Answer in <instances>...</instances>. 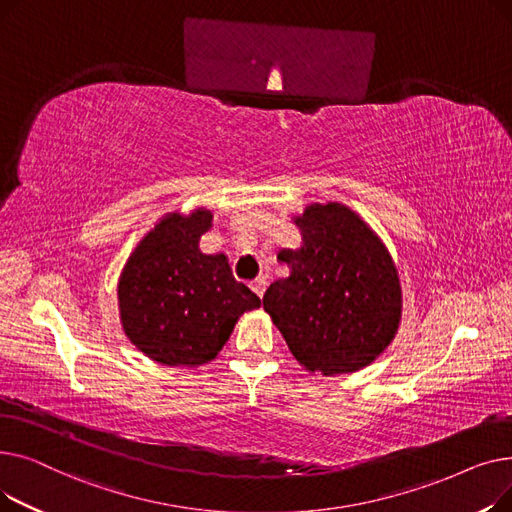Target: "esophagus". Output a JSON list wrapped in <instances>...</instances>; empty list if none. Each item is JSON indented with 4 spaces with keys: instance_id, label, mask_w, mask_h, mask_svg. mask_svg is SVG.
<instances>
[{
    "instance_id": "obj_1",
    "label": "esophagus",
    "mask_w": 512,
    "mask_h": 512,
    "mask_svg": "<svg viewBox=\"0 0 512 512\" xmlns=\"http://www.w3.org/2000/svg\"><path fill=\"white\" fill-rule=\"evenodd\" d=\"M265 288H267V278H265V276H259V278H255V280L251 282V290L257 294V297H263Z\"/></svg>"
}]
</instances>
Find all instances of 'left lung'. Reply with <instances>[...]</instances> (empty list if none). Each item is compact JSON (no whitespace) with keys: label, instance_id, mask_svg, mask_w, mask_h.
Returning <instances> with one entry per match:
<instances>
[{"label":"left lung","instance_id":"1","mask_svg":"<svg viewBox=\"0 0 512 512\" xmlns=\"http://www.w3.org/2000/svg\"><path fill=\"white\" fill-rule=\"evenodd\" d=\"M294 224L303 245L278 253L290 274L265 290L263 309L311 373L359 371L398 330L394 261L378 234L340 203L309 205Z\"/></svg>","mask_w":512,"mask_h":512}]
</instances>
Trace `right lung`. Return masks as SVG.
Returning a JSON list of instances; mask_svg holds the SVG:
<instances>
[{
	"label": "right lung",
	"instance_id": "right-lung-1",
	"mask_svg": "<svg viewBox=\"0 0 512 512\" xmlns=\"http://www.w3.org/2000/svg\"><path fill=\"white\" fill-rule=\"evenodd\" d=\"M211 213H170L128 257L118 284L130 342L164 365L197 367L215 359L238 317L261 299L236 282L226 255H205L199 238Z\"/></svg>",
	"mask_w": 512,
	"mask_h": 512
}]
</instances>
